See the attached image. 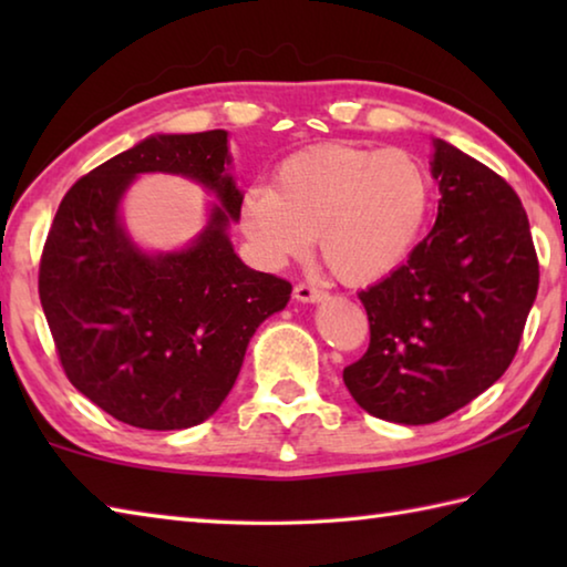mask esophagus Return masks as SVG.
I'll return each instance as SVG.
<instances>
[{"label":"esophagus","mask_w":567,"mask_h":567,"mask_svg":"<svg viewBox=\"0 0 567 567\" xmlns=\"http://www.w3.org/2000/svg\"><path fill=\"white\" fill-rule=\"evenodd\" d=\"M295 297L300 302H320L324 292L320 290V287H315L310 282H300V285H295Z\"/></svg>","instance_id":"obj_1"}]
</instances>
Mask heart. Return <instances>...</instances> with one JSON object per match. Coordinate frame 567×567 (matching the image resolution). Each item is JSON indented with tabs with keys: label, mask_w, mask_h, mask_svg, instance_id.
<instances>
[{
	"label": "heart",
	"mask_w": 567,
	"mask_h": 567,
	"mask_svg": "<svg viewBox=\"0 0 567 567\" xmlns=\"http://www.w3.org/2000/svg\"><path fill=\"white\" fill-rule=\"evenodd\" d=\"M433 209V182L405 150L318 145L287 157L272 189L249 187L239 223L270 265L305 257L312 237L332 275L370 285L415 252Z\"/></svg>",
	"instance_id": "obj_1"
}]
</instances>
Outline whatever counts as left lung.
<instances>
[{"instance_id": "left-lung-1", "label": "left lung", "mask_w": 567, "mask_h": 567, "mask_svg": "<svg viewBox=\"0 0 567 567\" xmlns=\"http://www.w3.org/2000/svg\"><path fill=\"white\" fill-rule=\"evenodd\" d=\"M437 219L408 262L360 292L370 344L342 370L370 415L427 425L511 368L540 270L520 197L483 162L435 140Z\"/></svg>"}]
</instances>
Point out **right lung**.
Returning <instances> with one entry per match:
<instances>
[{
  "label": "right lung",
  "mask_w": 567,
  "mask_h": 567,
  "mask_svg": "<svg viewBox=\"0 0 567 567\" xmlns=\"http://www.w3.org/2000/svg\"><path fill=\"white\" fill-rule=\"evenodd\" d=\"M227 132L157 134L94 167L66 192L40 260V300L64 375L142 430H185L223 405L255 330L290 300L282 277L249 270L227 225L243 192ZM142 171L213 188L208 227L179 254L147 256L118 223V199Z\"/></svg>",
  "instance_id": "1"
}]
</instances>
